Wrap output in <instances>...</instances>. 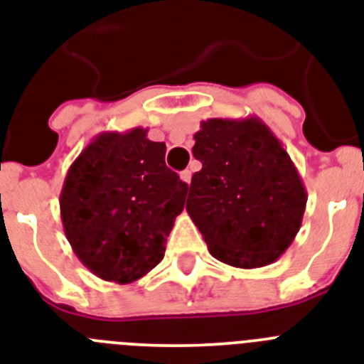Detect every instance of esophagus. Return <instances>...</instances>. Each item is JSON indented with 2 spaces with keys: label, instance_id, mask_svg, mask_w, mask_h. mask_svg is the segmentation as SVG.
<instances>
[{
  "label": "esophagus",
  "instance_id": "1",
  "mask_svg": "<svg viewBox=\"0 0 364 364\" xmlns=\"http://www.w3.org/2000/svg\"><path fill=\"white\" fill-rule=\"evenodd\" d=\"M179 177H181L183 183H187V185H191V179H192V172H191V170H183V172L179 173Z\"/></svg>",
  "mask_w": 364,
  "mask_h": 364
}]
</instances>
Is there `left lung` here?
<instances>
[{
	"mask_svg": "<svg viewBox=\"0 0 364 364\" xmlns=\"http://www.w3.org/2000/svg\"><path fill=\"white\" fill-rule=\"evenodd\" d=\"M194 135L187 213L210 255L235 268L277 261L300 231L307 192L291 155L257 116L209 118Z\"/></svg>",
	"mask_w": 364,
	"mask_h": 364,
	"instance_id": "obj_1",
	"label": "left lung"
}]
</instances>
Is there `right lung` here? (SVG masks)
<instances>
[{
	"mask_svg": "<svg viewBox=\"0 0 364 364\" xmlns=\"http://www.w3.org/2000/svg\"><path fill=\"white\" fill-rule=\"evenodd\" d=\"M164 154L144 127L105 131L68 168L59 200L64 235L97 277L125 285L163 261L188 191Z\"/></svg>",
	"mask_w": 364,
	"mask_h": 364,
	"instance_id": "obj_1",
	"label": "right lung"
}]
</instances>
